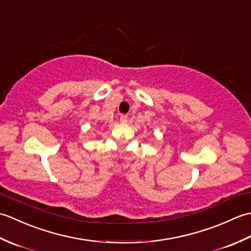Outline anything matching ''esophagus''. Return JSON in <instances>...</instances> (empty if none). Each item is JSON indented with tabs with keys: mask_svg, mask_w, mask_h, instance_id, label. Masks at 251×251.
I'll use <instances>...</instances> for the list:
<instances>
[{
	"mask_svg": "<svg viewBox=\"0 0 251 251\" xmlns=\"http://www.w3.org/2000/svg\"><path fill=\"white\" fill-rule=\"evenodd\" d=\"M120 121H121L122 123H126L127 121H128V116H127L126 114H122L121 117H120Z\"/></svg>",
	"mask_w": 251,
	"mask_h": 251,
	"instance_id": "esophagus-1",
	"label": "esophagus"
}]
</instances>
